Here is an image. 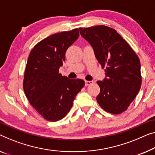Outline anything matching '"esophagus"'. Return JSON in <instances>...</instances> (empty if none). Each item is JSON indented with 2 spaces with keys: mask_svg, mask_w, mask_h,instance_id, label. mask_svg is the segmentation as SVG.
<instances>
[{
  "mask_svg": "<svg viewBox=\"0 0 155 155\" xmlns=\"http://www.w3.org/2000/svg\"><path fill=\"white\" fill-rule=\"evenodd\" d=\"M85 85L87 86V85H90L92 84H93V81H85Z\"/></svg>",
  "mask_w": 155,
  "mask_h": 155,
  "instance_id": "34e87169",
  "label": "esophagus"
}]
</instances>
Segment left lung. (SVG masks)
Returning a JSON list of instances; mask_svg holds the SVG:
<instances>
[{
  "label": "left lung",
  "mask_w": 155,
  "mask_h": 155,
  "mask_svg": "<svg viewBox=\"0 0 155 155\" xmlns=\"http://www.w3.org/2000/svg\"><path fill=\"white\" fill-rule=\"evenodd\" d=\"M79 31L93 48L101 68H106V78L97 82L100 87L97 101L110 114H121L127 109L141 86L138 55L111 28L96 26L80 28Z\"/></svg>",
  "instance_id": "1"
}]
</instances>
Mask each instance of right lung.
<instances>
[{"mask_svg":"<svg viewBox=\"0 0 155 155\" xmlns=\"http://www.w3.org/2000/svg\"><path fill=\"white\" fill-rule=\"evenodd\" d=\"M78 36V28L52 35L37 44L28 58L24 91L30 104L47 120L65 117L85 85L84 80L70 79L59 73L67 49Z\"/></svg>","mask_w":155,"mask_h":155,"instance_id":"1","label":"right lung"}]
</instances>
